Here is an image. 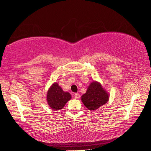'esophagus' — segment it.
Instances as JSON below:
<instances>
[{
  "label": "esophagus",
  "instance_id": "esophagus-1",
  "mask_svg": "<svg viewBox=\"0 0 151 151\" xmlns=\"http://www.w3.org/2000/svg\"><path fill=\"white\" fill-rule=\"evenodd\" d=\"M74 97L76 99H78L80 98V94L79 93H75L74 94Z\"/></svg>",
  "mask_w": 151,
  "mask_h": 151
}]
</instances>
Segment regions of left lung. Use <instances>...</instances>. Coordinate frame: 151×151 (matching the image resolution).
I'll return each mask as SVG.
<instances>
[{
	"label": "left lung",
	"mask_w": 151,
	"mask_h": 151,
	"mask_svg": "<svg viewBox=\"0 0 151 151\" xmlns=\"http://www.w3.org/2000/svg\"><path fill=\"white\" fill-rule=\"evenodd\" d=\"M109 95L98 82L94 81L89 86L86 93L81 96L85 106L89 110H96L108 101Z\"/></svg>",
	"instance_id": "left-lung-1"
}]
</instances>
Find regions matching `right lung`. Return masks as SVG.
I'll return each instance as SVG.
<instances>
[{
	"instance_id": "add662e5",
	"label": "right lung",
	"mask_w": 151,
	"mask_h": 151,
	"mask_svg": "<svg viewBox=\"0 0 151 151\" xmlns=\"http://www.w3.org/2000/svg\"><path fill=\"white\" fill-rule=\"evenodd\" d=\"M70 99V94L68 92H64L57 83H53L47 92V103L49 106L53 110L62 109Z\"/></svg>"
}]
</instances>
